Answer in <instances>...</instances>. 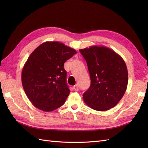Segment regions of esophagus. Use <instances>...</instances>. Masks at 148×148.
I'll return each mask as SVG.
<instances>
[{
    "mask_svg": "<svg viewBox=\"0 0 148 148\" xmlns=\"http://www.w3.org/2000/svg\"><path fill=\"white\" fill-rule=\"evenodd\" d=\"M73 88L75 91H78L79 90V88H78L77 84H75V85L73 86Z\"/></svg>",
    "mask_w": 148,
    "mask_h": 148,
    "instance_id": "34e87169",
    "label": "esophagus"
}]
</instances>
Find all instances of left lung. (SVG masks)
<instances>
[{
  "label": "left lung",
  "instance_id": "left-lung-1",
  "mask_svg": "<svg viewBox=\"0 0 148 148\" xmlns=\"http://www.w3.org/2000/svg\"><path fill=\"white\" fill-rule=\"evenodd\" d=\"M87 63L91 84L83 95L84 102L99 111H107L120 101L126 92L128 76L123 59L105 46L79 49Z\"/></svg>",
  "mask_w": 148,
  "mask_h": 148
}]
</instances>
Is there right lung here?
Instances as JSON below:
<instances>
[{
    "label": "right lung",
    "mask_w": 148,
    "mask_h": 148,
    "mask_svg": "<svg viewBox=\"0 0 148 148\" xmlns=\"http://www.w3.org/2000/svg\"><path fill=\"white\" fill-rule=\"evenodd\" d=\"M77 51L57 41L45 42L31 53L21 72L23 90L32 104L43 111H54L70 93L64 63Z\"/></svg>",
    "instance_id": "add662e5"
}]
</instances>
